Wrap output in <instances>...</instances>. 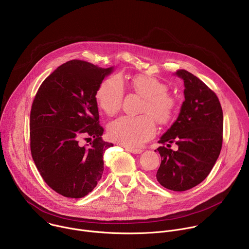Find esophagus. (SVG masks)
I'll list each match as a JSON object with an SVG mask.
<instances>
[{
	"mask_svg": "<svg viewBox=\"0 0 249 249\" xmlns=\"http://www.w3.org/2000/svg\"><path fill=\"white\" fill-rule=\"evenodd\" d=\"M125 150L132 153V154H140L142 152L141 149L138 148H132V147H125Z\"/></svg>",
	"mask_w": 249,
	"mask_h": 249,
	"instance_id": "esophagus-1",
	"label": "esophagus"
}]
</instances>
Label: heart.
<instances>
[{
  "label": "heart",
  "mask_w": 249,
  "mask_h": 249,
  "mask_svg": "<svg viewBox=\"0 0 249 249\" xmlns=\"http://www.w3.org/2000/svg\"><path fill=\"white\" fill-rule=\"evenodd\" d=\"M130 88L143 101L137 117H122L109 125V135L114 141L127 147H136L150 138L156 132V124H168L174 115L175 98L167 92V86L157 78L140 74L127 81ZM124 89L118 76H111L99 85L96 101L108 116H114L122 108Z\"/></svg>",
  "instance_id": "heart-1"
}]
</instances>
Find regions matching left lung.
Wrapping results in <instances>:
<instances>
[{
    "label": "left lung",
    "mask_w": 249,
    "mask_h": 249,
    "mask_svg": "<svg viewBox=\"0 0 249 249\" xmlns=\"http://www.w3.org/2000/svg\"><path fill=\"white\" fill-rule=\"evenodd\" d=\"M176 74L183 79L185 100L177 121L158 141L163 146L157 148L161 165L156 178L168 189L184 191L206 178L220 155L223 110L216 93L202 80L185 70ZM172 142L178 145L177 152L169 149Z\"/></svg>",
    "instance_id": "left-lung-1"
}]
</instances>
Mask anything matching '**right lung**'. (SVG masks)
Here are the masks:
<instances>
[{
  "mask_svg": "<svg viewBox=\"0 0 249 249\" xmlns=\"http://www.w3.org/2000/svg\"><path fill=\"white\" fill-rule=\"evenodd\" d=\"M113 68L72 60L40 85L30 111V150L45 182L70 198L87 195L101 179L103 155L113 144L102 140L96 91ZM92 139L88 145L79 141Z\"/></svg>",
  "mask_w": 249,
  "mask_h": 249,
  "instance_id": "obj_1",
  "label": "right lung"
}]
</instances>
